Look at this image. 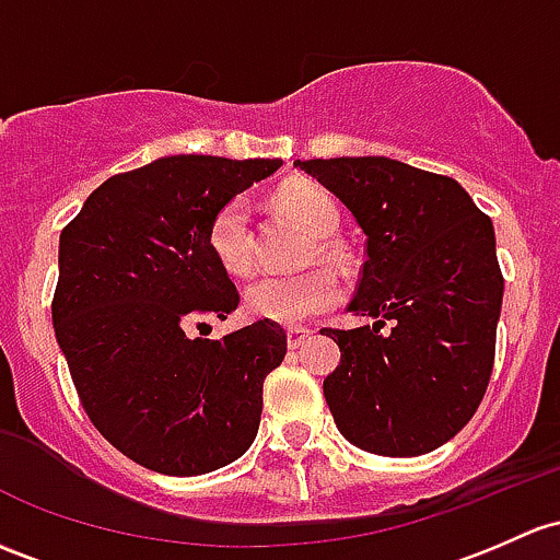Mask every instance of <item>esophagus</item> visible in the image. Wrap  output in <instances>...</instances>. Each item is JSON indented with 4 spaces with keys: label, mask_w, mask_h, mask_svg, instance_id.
Listing matches in <instances>:
<instances>
[{
    "label": "esophagus",
    "mask_w": 560,
    "mask_h": 560,
    "mask_svg": "<svg viewBox=\"0 0 560 560\" xmlns=\"http://www.w3.org/2000/svg\"><path fill=\"white\" fill-rule=\"evenodd\" d=\"M311 338H314V329H311V327H290V329H287V343H290V349H300V346L308 343Z\"/></svg>",
    "instance_id": "34e87169"
}]
</instances>
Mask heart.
<instances>
[{
  "mask_svg": "<svg viewBox=\"0 0 560 560\" xmlns=\"http://www.w3.org/2000/svg\"><path fill=\"white\" fill-rule=\"evenodd\" d=\"M279 206L303 231L316 238L335 233L338 206L322 187L311 182H292L279 190ZM209 246L214 257L233 276H246L255 268V241L249 228V206L233 198L222 206L209 225ZM338 300V281L325 268H311L292 276H262L246 287L244 308L255 319L279 325H303L311 316L332 308Z\"/></svg>",
  "mask_w": 560,
  "mask_h": 560,
  "instance_id": "b5f03b06",
  "label": "heart"
}]
</instances>
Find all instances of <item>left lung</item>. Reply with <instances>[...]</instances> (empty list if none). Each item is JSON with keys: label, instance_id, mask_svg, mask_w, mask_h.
Here are the masks:
<instances>
[{"label": "left lung", "instance_id": "obj_1", "mask_svg": "<svg viewBox=\"0 0 560 560\" xmlns=\"http://www.w3.org/2000/svg\"><path fill=\"white\" fill-rule=\"evenodd\" d=\"M295 166L368 235L349 311L373 327L322 329L340 346L325 378L329 413L349 443L378 456L440 448L467 427L491 381L504 292L491 217L451 176L392 158Z\"/></svg>", "mask_w": 560, "mask_h": 560}]
</instances>
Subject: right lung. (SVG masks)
<instances>
[{"mask_svg":"<svg viewBox=\"0 0 560 560\" xmlns=\"http://www.w3.org/2000/svg\"><path fill=\"white\" fill-rule=\"evenodd\" d=\"M279 166L161 158L109 176L61 231L50 305L58 346L93 427L152 472H214L260 427L265 375L287 354L281 325L260 319L220 340L187 329L238 308L209 225Z\"/></svg>","mask_w":560,"mask_h":560,"instance_id":"obj_1","label":"right lung"}]
</instances>
